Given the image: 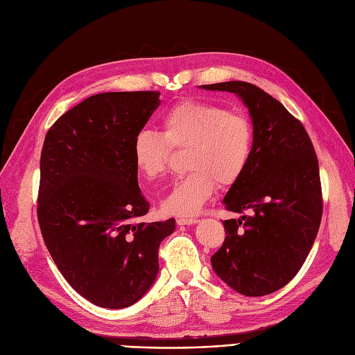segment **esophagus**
Returning <instances> with one entry per match:
<instances>
[{
	"instance_id": "1",
	"label": "esophagus",
	"mask_w": 355,
	"mask_h": 355,
	"mask_svg": "<svg viewBox=\"0 0 355 355\" xmlns=\"http://www.w3.org/2000/svg\"><path fill=\"white\" fill-rule=\"evenodd\" d=\"M198 222H199V219L189 218V216L178 218V219H177V224H178V225H193V224H198Z\"/></svg>"
}]
</instances>
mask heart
<instances>
[{"instance_id":"b5f03b06","label":"heart","mask_w":355,"mask_h":355,"mask_svg":"<svg viewBox=\"0 0 355 355\" xmlns=\"http://www.w3.org/2000/svg\"><path fill=\"white\" fill-rule=\"evenodd\" d=\"M162 133L140 130L133 140V161L149 180L166 173L169 156L187 150L190 173L175 182L162 209L166 214L191 216L212 198L216 182L230 187L250 162L254 130L252 120L239 111L206 101L186 99L171 107L161 118Z\"/></svg>"}]
</instances>
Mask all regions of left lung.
I'll use <instances>...</instances> for the list:
<instances>
[{"label":"left lung","mask_w":355,"mask_h":355,"mask_svg":"<svg viewBox=\"0 0 355 355\" xmlns=\"http://www.w3.org/2000/svg\"><path fill=\"white\" fill-rule=\"evenodd\" d=\"M200 87L240 96L254 130L250 162L222 200L241 216L224 220L227 237L211 257L212 268L243 295L272 294L298 273L320 227L316 152L304 125L260 87L247 82Z\"/></svg>","instance_id":"obj_1"}]
</instances>
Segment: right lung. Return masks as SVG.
I'll return each mask as SVG.
<instances>
[{"instance_id":"1","label":"right lung","mask_w":355,"mask_h":355,"mask_svg":"<svg viewBox=\"0 0 355 355\" xmlns=\"http://www.w3.org/2000/svg\"><path fill=\"white\" fill-rule=\"evenodd\" d=\"M161 92H107L62 114L41 153L37 220L48 252L73 288L103 309L139 301L159 270V244L174 218L149 212L133 161L135 136Z\"/></svg>"}]
</instances>
